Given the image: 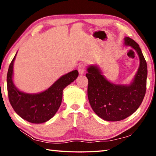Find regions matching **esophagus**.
<instances>
[{
    "instance_id": "obj_1",
    "label": "esophagus",
    "mask_w": 156,
    "mask_h": 156,
    "mask_svg": "<svg viewBox=\"0 0 156 156\" xmlns=\"http://www.w3.org/2000/svg\"><path fill=\"white\" fill-rule=\"evenodd\" d=\"M85 69H86V65L84 64H80L78 67V70L80 74H83L84 72H85Z\"/></svg>"
}]
</instances>
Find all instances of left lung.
<instances>
[{"label": "left lung", "instance_id": "obj_1", "mask_svg": "<svg viewBox=\"0 0 156 156\" xmlns=\"http://www.w3.org/2000/svg\"><path fill=\"white\" fill-rule=\"evenodd\" d=\"M125 44L136 50L140 66L129 85L115 84L107 80L98 66L87 68V96L91 107L100 118L107 121H120L136 112L144 99L147 89V65L139 44L129 37Z\"/></svg>", "mask_w": 156, "mask_h": 156}]
</instances>
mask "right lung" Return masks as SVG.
Listing matches in <instances>:
<instances>
[{"label": "right lung", "instance_id": "obj_1", "mask_svg": "<svg viewBox=\"0 0 156 156\" xmlns=\"http://www.w3.org/2000/svg\"><path fill=\"white\" fill-rule=\"evenodd\" d=\"M16 56V54L10 63L7 75L10 104L23 119L35 124L45 122L56 114L61 105L63 89L77 78L78 72L73 70L63 75L49 88L41 93L27 94L18 90L13 83V67Z\"/></svg>", "mask_w": 156, "mask_h": 156}]
</instances>
